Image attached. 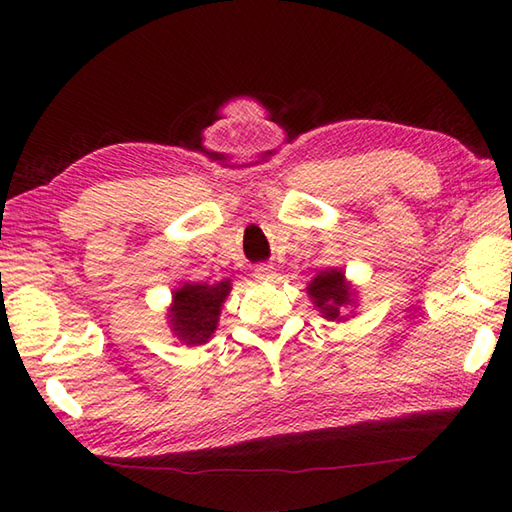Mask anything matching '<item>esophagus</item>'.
<instances>
[{
    "label": "esophagus",
    "mask_w": 512,
    "mask_h": 512,
    "mask_svg": "<svg viewBox=\"0 0 512 512\" xmlns=\"http://www.w3.org/2000/svg\"><path fill=\"white\" fill-rule=\"evenodd\" d=\"M255 279H259V281H270L275 277V268L270 266V264H257L255 266Z\"/></svg>",
    "instance_id": "esophagus-1"
}]
</instances>
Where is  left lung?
Returning <instances> with one entry per match:
<instances>
[{
	"mask_svg": "<svg viewBox=\"0 0 512 512\" xmlns=\"http://www.w3.org/2000/svg\"><path fill=\"white\" fill-rule=\"evenodd\" d=\"M310 297L317 303V308L325 314V319H339V308L352 303V292L345 286L341 270H325L310 281Z\"/></svg>",
	"mask_w": 512,
	"mask_h": 512,
	"instance_id": "8db88e82",
	"label": "left lung"
}]
</instances>
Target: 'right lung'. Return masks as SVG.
I'll list each match as a JSON object with an SVG mask.
<instances>
[{
    "instance_id": "add662e5",
    "label": "right lung",
    "mask_w": 512,
    "mask_h": 512,
    "mask_svg": "<svg viewBox=\"0 0 512 512\" xmlns=\"http://www.w3.org/2000/svg\"><path fill=\"white\" fill-rule=\"evenodd\" d=\"M231 290V281L220 284H184L173 292L171 325L187 345H200L211 339L217 328L222 301Z\"/></svg>"
}]
</instances>
